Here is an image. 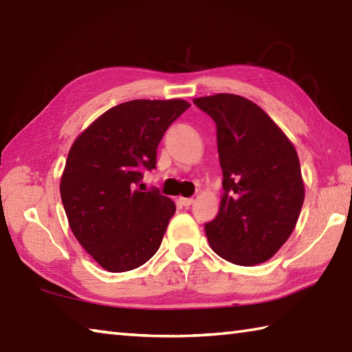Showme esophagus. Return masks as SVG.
<instances>
[{"instance_id": "34e87169", "label": "esophagus", "mask_w": 352, "mask_h": 352, "mask_svg": "<svg viewBox=\"0 0 352 352\" xmlns=\"http://www.w3.org/2000/svg\"><path fill=\"white\" fill-rule=\"evenodd\" d=\"M180 203L183 204L184 208H189L190 204L194 203V198H180Z\"/></svg>"}]
</instances>
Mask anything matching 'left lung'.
<instances>
[{"instance_id":"8db88e82","label":"left lung","mask_w":352,"mask_h":352,"mask_svg":"<svg viewBox=\"0 0 352 352\" xmlns=\"http://www.w3.org/2000/svg\"><path fill=\"white\" fill-rule=\"evenodd\" d=\"M217 126L223 170L220 210L204 225L215 254L254 266L289 239L305 200L297 152L263 109L240 95L195 98Z\"/></svg>"}]
</instances>
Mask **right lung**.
<instances>
[{"mask_svg":"<svg viewBox=\"0 0 352 352\" xmlns=\"http://www.w3.org/2000/svg\"><path fill=\"white\" fill-rule=\"evenodd\" d=\"M190 104L132 100L101 115L69 151L60 192L76 240L106 271L144 265L160 245L175 204L157 188H138L157 166L164 132ZM142 186V184H140Z\"/></svg>","mask_w":352,"mask_h":352,"instance_id":"right-lung-1","label":"right lung"}]
</instances>
